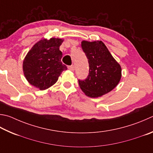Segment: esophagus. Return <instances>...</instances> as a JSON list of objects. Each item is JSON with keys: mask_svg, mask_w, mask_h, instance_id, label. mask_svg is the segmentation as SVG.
Masks as SVG:
<instances>
[{"mask_svg": "<svg viewBox=\"0 0 153 153\" xmlns=\"http://www.w3.org/2000/svg\"><path fill=\"white\" fill-rule=\"evenodd\" d=\"M68 69H69L70 71H74L75 70L74 65H69V66H68Z\"/></svg>", "mask_w": 153, "mask_h": 153, "instance_id": "obj_1", "label": "esophagus"}]
</instances>
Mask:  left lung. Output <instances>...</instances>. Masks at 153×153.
Wrapping results in <instances>:
<instances>
[{
  "instance_id": "obj_1",
  "label": "left lung",
  "mask_w": 153,
  "mask_h": 153,
  "mask_svg": "<svg viewBox=\"0 0 153 153\" xmlns=\"http://www.w3.org/2000/svg\"><path fill=\"white\" fill-rule=\"evenodd\" d=\"M82 48L88 58L89 74L78 80L80 88L86 96L98 98L116 87L121 79L122 69L102 41H82Z\"/></svg>"
}]
</instances>
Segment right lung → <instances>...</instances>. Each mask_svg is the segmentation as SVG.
<instances>
[{
    "instance_id": "1",
    "label": "right lung",
    "mask_w": 153,
    "mask_h": 153,
    "mask_svg": "<svg viewBox=\"0 0 153 153\" xmlns=\"http://www.w3.org/2000/svg\"><path fill=\"white\" fill-rule=\"evenodd\" d=\"M63 41L59 38L43 39L27 53L23 69L30 84L40 90H46L55 84L62 72L68 69L62 62L59 47Z\"/></svg>"
}]
</instances>
